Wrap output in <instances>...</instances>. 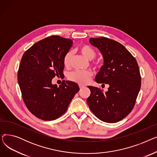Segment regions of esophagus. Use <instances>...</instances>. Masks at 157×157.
<instances>
[{"label":"esophagus","instance_id":"1","mask_svg":"<svg viewBox=\"0 0 157 157\" xmlns=\"http://www.w3.org/2000/svg\"><path fill=\"white\" fill-rule=\"evenodd\" d=\"M79 86L80 89H82L83 88H84V86L83 85H79Z\"/></svg>","mask_w":157,"mask_h":157}]
</instances>
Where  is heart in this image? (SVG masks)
I'll return each instance as SVG.
<instances>
[{"label": "heart", "instance_id": "obj_1", "mask_svg": "<svg viewBox=\"0 0 157 157\" xmlns=\"http://www.w3.org/2000/svg\"><path fill=\"white\" fill-rule=\"evenodd\" d=\"M80 53L83 55L86 59L92 60L94 59L96 53L94 49L88 45L81 46L79 48ZM72 57V53L69 52L65 54L63 57V65L65 67H69L71 65V61ZM93 73L90 71H75L72 72L69 75V79L73 82H76L80 85H85L90 81V78L92 76Z\"/></svg>", "mask_w": 157, "mask_h": 157}]
</instances>
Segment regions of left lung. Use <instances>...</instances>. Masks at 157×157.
<instances>
[{
	"label": "left lung",
	"mask_w": 157,
	"mask_h": 157,
	"mask_svg": "<svg viewBox=\"0 0 157 157\" xmlns=\"http://www.w3.org/2000/svg\"><path fill=\"white\" fill-rule=\"evenodd\" d=\"M89 41L98 49L104 59L95 81L108 84L109 88L104 93L99 88L88 86L91 94L87 104L101 121L116 123L134 108L141 85L139 66L132 55L117 41L104 37L90 38Z\"/></svg>",
	"instance_id": "obj_1"
}]
</instances>
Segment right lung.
I'll return each mask as SVG.
<instances>
[{
  "instance_id": "right-lung-1",
  "label": "right lung",
  "mask_w": 157,
  "mask_h": 157,
  "mask_svg": "<svg viewBox=\"0 0 157 157\" xmlns=\"http://www.w3.org/2000/svg\"><path fill=\"white\" fill-rule=\"evenodd\" d=\"M72 40L52 36L41 40L24 53L18 72V82L28 109L39 119L54 120L67 111L79 88L72 81L52 84L63 74V57Z\"/></svg>"
}]
</instances>
